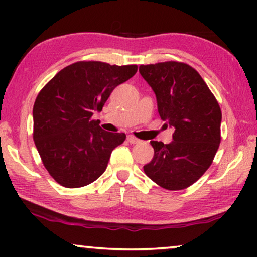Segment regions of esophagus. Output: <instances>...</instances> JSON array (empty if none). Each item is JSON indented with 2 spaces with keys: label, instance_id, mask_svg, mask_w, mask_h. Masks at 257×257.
<instances>
[{
  "label": "esophagus",
  "instance_id": "esophagus-1",
  "mask_svg": "<svg viewBox=\"0 0 257 257\" xmlns=\"http://www.w3.org/2000/svg\"><path fill=\"white\" fill-rule=\"evenodd\" d=\"M127 142L128 143H131V144H139L140 142H142V140L140 139H138V138H136L135 136H127Z\"/></svg>",
  "mask_w": 257,
  "mask_h": 257
}]
</instances>
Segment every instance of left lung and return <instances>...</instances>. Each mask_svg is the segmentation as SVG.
<instances>
[{
    "mask_svg": "<svg viewBox=\"0 0 257 257\" xmlns=\"http://www.w3.org/2000/svg\"><path fill=\"white\" fill-rule=\"evenodd\" d=\"M139 72L156 93L160 118L174 128L171 144L151 142L154 156L144 172L160 187L181 191L213 163L221 143L220 105L200 73L186 63L140 65Z\"/></svg>",
    "mask_w": 257,
    "mask_h": 257,
    "instance_id": "obj_1",
    "label": "left lung"
}]
</instances>
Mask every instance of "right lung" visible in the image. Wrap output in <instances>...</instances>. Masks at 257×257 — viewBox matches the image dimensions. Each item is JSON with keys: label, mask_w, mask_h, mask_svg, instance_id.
Instances as JSON below:
<instances>
[{"label": "right lung", "mask_w": 257, "mask_h": 257, "mask_svg": "<svg viewBox=\"0 0 257 257\" xmlns=\"http://www.w3.org/2000/svg\"><path fill=\"white\" fill-rule=\"evenodd\" d=\"M137 70V65L79 61L56 73L37 94L34 142L45 170L63 187H84L97 180L112 151L125 142V133L104 131L92 115Z\"/></svg>", "instance_id": "obj_1"}]
</instances>
